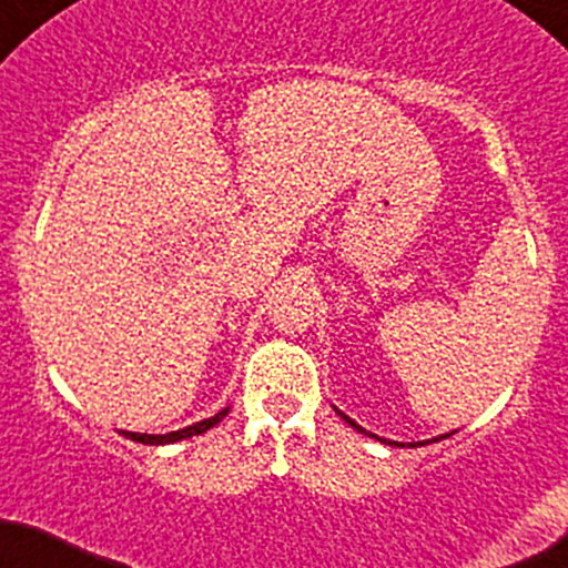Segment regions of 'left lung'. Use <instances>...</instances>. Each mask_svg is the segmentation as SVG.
<instances>
[{
    "instance_id": "left-lung-1",
    "label": "left lung",
    "mask_w": 568,
    "mask_h": 568,
    "mask_svg": "<svg viewBox=\"0 0 568 568\" xmlns=\"http://www.w3.org/2000/svg\"><path fill=\"white\" fill-rule=\"evenodd\" d=\"M337 413H339V409H337ZM339 418H343V420H345V424H351V426H354V429H356V432H362V435H368V437H374V440H379V443H387V446H404V443H398V440H385V437L374 435V432H368V429H362V426H359V424H356V420H351V418H348V415H345V413H339ZM443 437H449V435H440V437H435V440H443ZM424 443H429V440L407 443V446H409V449H418V446H424Z\"/></svg>"
}]
</instances>
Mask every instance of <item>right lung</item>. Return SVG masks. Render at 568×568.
<instances>
[{"label": "right lung", "instance_id": "add662e5", "mask_svg": "<svg viewBox=\"0 0 568 568\" xmlns=\"http://www.w3.org/2000/svg\"><path fill=\"white\" fill-rule=\"evenodd\" d=\"M229 409L231 407L220 409V413L212 415V418H203V420H197V424L183 426V429H178V432H166V435H148V432H125V429H122V435L131 437V440H136V443H144V446H164V443H178V440H186V437L203 435V432H209L212 426H217L220 420L229 415Z\"/></svg>", "mask_w": 568, "mask_h": 568}]
</instances>
